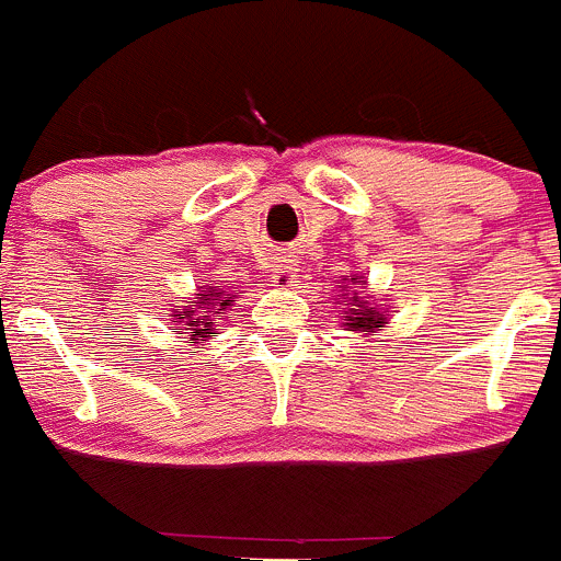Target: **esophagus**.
I'll list each match as a JSON object with an SVG mask.
<instances>
[{"label": "esophagus", "instance_id": "obj_1", "mask_svg": "<svg viewBox=\"0 0 561 561\" xmlns=\"http://www.w3.org/2000/svg\"><path fill=\"white\" fill-rule=\"evenodd\" d=\"M295 259H289V255H284V259L277 261V270H275V284L280 286H289L291 284V277H295Z\"/></svg>", "mask_w": 561, "mask_h": 561}]
</instances>
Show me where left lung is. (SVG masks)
Masks as SVG:
<instances>
[{
    "instance_id": "1",
    "label": "left lung",
    "mask_w": 561,
    "mask_h": 561,
    "mask_svg": "<svg viewBox=\"0 0 561 561\" xmlns=\"http://www.w3.org/2000/svg\"><path fill=\"white\" fill-rule=\"evenodd\" d=\"M344 280H352V284H364V280H357L355 277H344ZM341 289H350V284L341 286ZM344 297V295H341ZM344 306H346V317H344V328L350 330H357V333H377L380 328H386V311H377V308H371L369 302H364L357 295L352 297H344Z\"/></svg>"
}]
</instances>
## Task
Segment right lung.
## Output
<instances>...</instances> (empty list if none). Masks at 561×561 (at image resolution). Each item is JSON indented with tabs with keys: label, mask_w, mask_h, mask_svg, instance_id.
<instances>
[{
	"label": "right lung",
	"mask_w": 561,
	"mask_h": 561,
	"mask_svg": "<svg viewBox=\"0 0 561 561\" xmlns=\"http://www.w3.org/2000/svg\"><path fill=\"white\" fill-rule=\"evenodd\" d=\"M237 295H222L217 286L204 289L201 286V295L195 297L197 306H175L173 319H179V324L184 322L186 328H173L175 333L181 330H190V344H204L211 333L217 330V313H226V308L231 306Z\"/></svg>",
	"instance_id": "add662e5"
}]
</instances>
